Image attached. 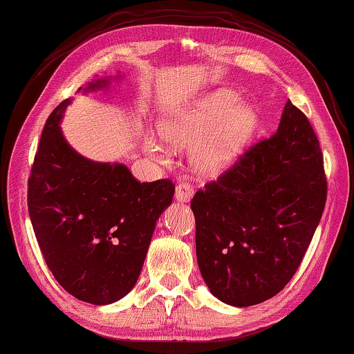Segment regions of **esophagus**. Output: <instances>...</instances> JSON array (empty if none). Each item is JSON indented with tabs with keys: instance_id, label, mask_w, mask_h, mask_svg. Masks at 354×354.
I'll list each match as a JSON object with an SVG mask.
<instances>
[{
	"instance_id": "esophagus-1",
	"label": "esophagus",
	"mask_w": 354,
	"mask_h": 354,
	"mask_svg": "<svg viewBox=\"0 0 354 354\" xmlns=\"http://www.w3.org/2000/svg\"><path fill=\"white\" fill-rule=\"evenodd\" d=\"M192 196H194V185H190L189 183H183L178 185L175 198L179 203H189L192 200Z\"/></svg>"
}]
</instances>
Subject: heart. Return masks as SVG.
Wrapping results in <instances>:
<instances>
[{
    "instance_id": "1",
    "label": "heart",
    "mask_w": 354,
    "mask_h": 354,
    "mask_svg": "<svg viewBox=\"0 0 354 354\" xmlns=\"http://www.w3.org/2000/svg\"><path fill=\"white\" fill-rule=\"evenodd\" d=\"M250 127L248 107L237 106L232 95L214 93L195 109L164 118L158 129L171 147L195 145L192 165L203 175L215 176L236 162ZM145 151L156 162H169V153L153 136H147Z\"/></svg>"
}]
</instances>
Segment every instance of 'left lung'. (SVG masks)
Wrapping results in <instances>:
<instances>
[{
  "mask_svg": "<svg viewBox=\"0 0 354 354\" xmlns=\"http://www.w3.org/2000/svg\"><path fill=\"white\" fill-rule=\"evenodd\" d=\"M326 189L319 139L289 100L277 133L190 203L196 261L212 295L247 308L283 290L313 241Z\"/></svg>",
  "mask_w": 354,
  "mask_h": 354,
  "instance_id": "8db88e82",
  "label": "left lung"
}]
</instances>
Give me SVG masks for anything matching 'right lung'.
<instances>
[{"label":"right lung","instance_id":"add662e5","mask_svg":"<svg viewBox=\"0 0 354 354\" xmlns=\"http://www.w3.org/2000/svg\"><path fill=\"white\" fill-rule=\"evenodd\" d=\"M107 86L104 77L84 92ZM70 103L62 101L41 131L28 179V211L53 277L70 295L101 306L136 286L175 184L140 183L127 165L95 162L76 153L59 127Z\"/></svg>","mask_w":354,"mask_h":354}]
</instances>
